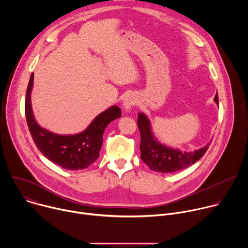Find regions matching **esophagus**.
<instances>
[{
    "mask_svg": "<svg viewBox=\"0 0 248 248\" xmlns=\"http://www.w3.org/2000/svg\"><path fill=\"white\" fill-rule=\"evenodd\" d=\"M136 104V99L132 96V95H129V96H127L125 99H124V110L126 111V112H129L131 109H132V107L133 106Z\"/></svg>",
    "mask_w": 248,
    "mask_h": 248,
    "instance_id": "1",
    "label": "esophagus"
}]
</instances>
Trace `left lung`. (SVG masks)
Instances as JSON below:
<instances>
[{
    "instance_id": "obj_1",
    "label": "left lung",
    "mask_w": 248,
    "mask_h": 248,
    "mask_svg": "<svg viewBox=\"0 0 248 248\" xmlns=\"http://www.w3.org/2000/svg\"><path fill=\"white\" fill-rule=\"evenodd\" d=\"M214 101L219 105L218 95L215 96ZM137 125L141 135V142L139 146L141 151V160L154 171L167 173L186 169L202 158L211 143L208 142L204 147L190 152L166 146L159 142V140L155 137L152 131L150 120L142 112L138 114Z\"/></svg>"
}]
</instances>
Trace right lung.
<instances>
[{
    "mask_svg": "<svg viewBox=\"0 0 248 248\" xmlns=\"http://www.w3.org/2000/svg\"><path fill=\"white\" fill-rule=\"evenodd\" d=\"M33 81L34 74L31 75L26 89L25 117L34 143L47 159L63 169L78 170L89 167L99 158L105 128L111 122L121 118V109L118 106H112L99 114L87 128L79 133H54L40 126L34 118L31 105Z\"/></svg>",
    "mask_w": 248,
    "mask_h": 248,
    "instance_id": "right-lung-1",
    "label": "right lung"
}]
</instances>
